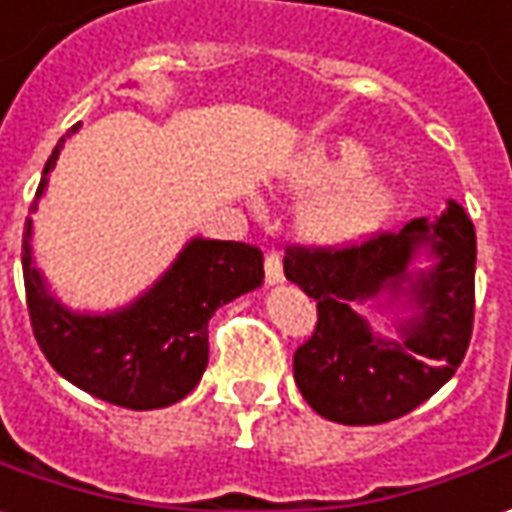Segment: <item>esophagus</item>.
Instances as JSON below:
<instances>
[{"label":"esophagus","mask_w":512,"mask_h":512,"mask_svg":"<svg viewBox=\"0 0 512 512\" xmlns=\"http://www.w3.org/2000/svg\"><path fill=\"white\" fill-rule=\"evenodd\" d=\"M264 276H267V284H281L284 281V264H281L278 253H267V259H264Z\"/></svg>","instance_id":"esophagus-1"}]
</instances>
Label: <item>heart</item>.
<instances>
[{"label":"heart","instance_id":"b5f03b06","mask_svg":"<svg viewBox=\"0 0 512 512\" xmlns=\"http://www.w3.org/2000/svg\"><path fill=\"white\" fill-rule=\"evenodd\" d=\"M373 153L351 136L303 147L276 172L278 195H312L295 217L315 248H348L368 239L396 209V189L370 169Z\"/></svg>","mask_w":512,"mask_h":512}]
</instances>
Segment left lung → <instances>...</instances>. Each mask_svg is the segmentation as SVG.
I'll use <instances>...</instances> for the list:
<instances>
[{"instance_id": "obj_1", "label": "left lung", "mask_w": 512, "mask_h": 512, "mask_svg": "<svg viewBox=\"0 0 512 512\" xmlns=\"http://www.w3.org/2000/svg\"><path fill=\"white\" fill-rule=\"evenodd\" d=\"M421 255L429 268H418ZM477 234L460 203L340 250L290 248L284 276L317 301L315 334L292 370L306 404L334 424L396 421L435 396L460 368L474 329ZM393 311L398 338L358 315Z\"/></svg>"}]
</instances>
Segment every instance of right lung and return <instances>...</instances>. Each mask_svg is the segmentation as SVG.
Segmentation results:
<instances>
[{
	"label": "right lung",
	"mask_w": 512,
	"mask_h": 512,
	"mask_svg": "<svg viewBox=\"0 0 512 512\" xmlns=\"http://www.w3.org/2000/svg\"><path fill=\"white\" fill-rule=\"evenodd\" d=\"M74 125L49 155L30 211ZM21 270L33 334L66 382L125 410H161L189 396L209 365V320L222 303L262 287V250L245 242L189 239L178 259L139 298L114 312H74L35 267L33 217L24 222Z\"/></svg>",
	"instance_id": "add662e5"
}]
</instances>
